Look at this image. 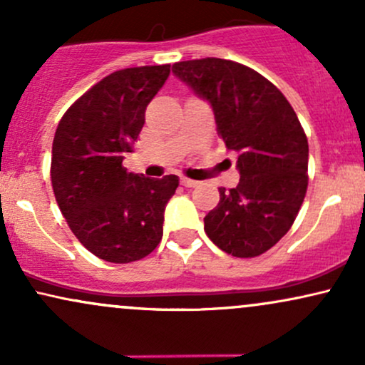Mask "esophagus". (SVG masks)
Instances as JSON below:
<instances>
[{"label":"esophagus","mask_w":365,"mask_h":365,"mask_svg":"<svg viewBox=\"0 0 365 365\" xmlns=\"http://www.w3.org/2000/svg\"><path fill=\"white\" fill-rule=\"evenodd\" d=\"M180 182H182V185H183V187H188V188L199 185V182H195V180H190V178H185V177H183L182 180H180Z\"/></svg>","instance_id":"34e87169"}]
</instances>
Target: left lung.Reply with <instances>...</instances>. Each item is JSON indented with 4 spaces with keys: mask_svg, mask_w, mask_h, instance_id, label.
Instances as JSON below:
<instances>
[{
    "mask_svg": "<svg viewBox=\"0 0 365 365\" xmlns=\"http://www.w3.org/2000/svg\"><path fill=\"white\" fill-rule=\"evenodd\" d=\"M173 73L209 101L217 135L238 153L240 182L230 190L220 188V202L204 217V230L226 254L261 255L287 235L307 192L302 125L274 83L237 61H178Z\"/></svg>",
    "mask_w": 365,
    "mask_h": 365,
    "instance_id": "8db88e82",
    "label": "left lung"
}]
</instances>
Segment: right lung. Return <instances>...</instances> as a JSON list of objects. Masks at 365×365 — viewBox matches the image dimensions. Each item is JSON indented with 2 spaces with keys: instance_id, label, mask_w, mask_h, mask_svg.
<instances>
[{
  "instance_id": "obj_1",
  "label": "right lung",
  "mask_w": 365,
  "mask_h": 365,
  "mask_svg": "<svg viewBox=\"0 0 365 365\" xmlns=\"http://www.w3.org/2000/svg\"><path fill=\"white\" fill-rule=\"evenodd\" d=\"M170 65L118 70L66 110L53 140L51 183L78 242L103 261L127 264L156 249L177 175L148 178L121 166L145 121V108Z\"/></svg>"
}]
</instances>
